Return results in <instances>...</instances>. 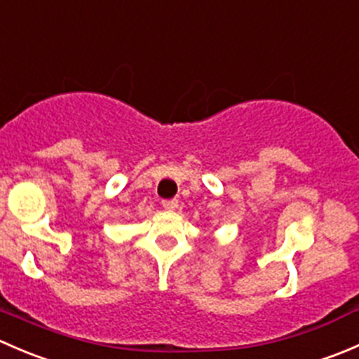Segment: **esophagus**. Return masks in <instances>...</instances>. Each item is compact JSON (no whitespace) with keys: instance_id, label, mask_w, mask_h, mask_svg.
<instances>
[{"instance_id":"obj_1","label":"esophagus","mask_w":359,"mask_h":359,"mask_svg":"<svg viewBox=\"0 0 359 359\" xmlns=\"http://www.w3.org/2000/svg\"><path fill=\"white\" fill-rule=\"evenodd\" d=\"M161 205H163V208L168 210V212H173V210L179 208V201L177 200H165Z\"/></svg>"}]
</instances>
